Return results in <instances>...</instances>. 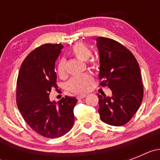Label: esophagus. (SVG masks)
<instances>
[{
	"instance_id": "obj_1",
	"label": "esophagus",
	"mask_w": 160,
	"mask_h": 160,
	"mask_svg": "<svg viewBox=\"0 0 160 160\" xmlns=\"http://www.w3.org/2000/svg\"><path fill=\"white\" fill-rule=\"evenodd\" d=\"M87 94H81V95L78 96V99H82L85 97H87Z\"/></svg>"
}]
</instances>
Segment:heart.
Wrapping results in <instances>:
<instances>
[{
  "instance_id": "1",
  "label": "heart",
  "mask_w": 160,
  "mask_h": 160,
  "mask_svg": "<svg viewBox=\"0 0 160 160\" xmlns=\"http://www.w3.org/2000/svg\"><path fill=\"white\" fill-rule=\"evenodd\" d=\"M71 52L77 58L81 61H87L91 55L90 49L85 44L78 42L72 47ZM57 73L60 78H64L66 74V61L62 59L57 66ZM93 82V78L90 74L85 73L81 75L74 76L70 79L67 84L68 89L73 92L81 93L86 92Z\"/></svg>"
}]
</instances>
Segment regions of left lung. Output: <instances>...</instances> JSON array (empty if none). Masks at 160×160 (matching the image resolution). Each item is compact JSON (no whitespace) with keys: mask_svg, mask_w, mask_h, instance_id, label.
I'll return each mask as SVG.
<instances>
[{"mask_svg":"<svg viewBox=\"0 0 160 160\" xmlns=\"http://www.w3.org/2000/svg\"><path fill=\"white\" fill-rule=\"evenodd\" d=\"M96 42L100 85L112 91L111 97L98 95L100 118L109 125L122 126L131 120L142 101L139 66L131 52L116 41L99 37Z\"/></svg>","mask_w":160,"mask_h":160,"instance_id":"1","label":"left lung"}]
</instances>
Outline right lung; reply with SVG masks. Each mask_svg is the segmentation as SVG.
Segmentation results:
<instances>
[{
  "instance_id": "right-lung-1",
  "label": "right lung",
  "mask_w": 160,
  "mask_h": 160,
  "mask_svg": "<svg viewBox=\"0 0 160 160\" xmlns=\"http://www.w3.org/2000/svg\"><path fill=\"white\" fill-rule=\"evenodd\" d=\"M63 46L45 44L32 50L20 68L17 82V104L25 121L46 138H59L71 130L73 107L78 99L66 96L50 101L51 89L58 88L55 62Z\"/></svg>"
}]
</instances>
